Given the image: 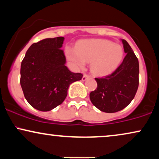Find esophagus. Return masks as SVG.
<instances>
[{"label": "esophagus", "instance_id": "1", "mask_svg": "<svg viewBox=\"0 0 159 159\" xmlns=\"http://www.w3.org/2000/svg\"><path fill=\"white\" fill-rule=\"evenodd\" d=\"M89 78H90V75H87V74H84L83 77H82V81H86V80L88 79Z\"/></svg>", "mask_w": 159, "mask_h": 159}]
</instances>
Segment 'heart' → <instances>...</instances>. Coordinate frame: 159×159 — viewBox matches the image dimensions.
<instances>
[{"label":"heart","instance_id":"obj_1","mask_svg":"<svg viewBox=\"0 0 159 159\" xmlns=\"http://www.w3.org/2000/svg\"><path fill=\"white\" fill-rule=\"evenodd\" d=\"M66 54L78 67L84 66L85 62H91L93 73L103 76L111 74L119 66L124 51L121 45L109 40L88 39L79 42L76 48L67 46Z\"/></svg>","mask_w":159,"mask_h":159}]
</instances>
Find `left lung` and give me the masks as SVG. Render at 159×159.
<instances>
[{
	"mask_svg": "<svg viewBox=\"0 0 159 159\" xmlns=\"http://www.w3.org/2000/svg\"><path fill=\"white\" fill-rule=\"evenodd\" d=\"M126 55L110 75L96 78L97 88L90 93L91 102L98 110L115 113L130 104L139 85V63L129 43L122 39Z\"/></svg>",
	"mask_w": 159,
	"mask_h": 159,
	"instance_id": "left-lung-1",
	"label": "left lung"
}]
</instances>
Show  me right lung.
Here are the masks:
<instances>
[{
	"label": "right lung",
	"mask_w": 159,
	"mask_h": 159,
	"mask_svg": "<svg viewBox=\"0 0 159 159\" xmlns=\"http://www.w3.org/2000/svg\"><path fill=\"white\" fill-rule=\"evenodd\" d=\"M63 41L64 37L59 36L34 43L21 62V87L27 101L36 110L48 111L61 105L69 85L83 77L65 66Z\"/></svg>",
	"instance_id": "1"
}]
</instances>
